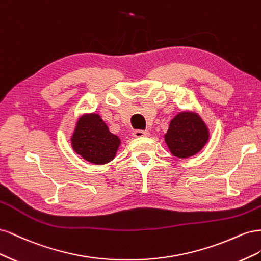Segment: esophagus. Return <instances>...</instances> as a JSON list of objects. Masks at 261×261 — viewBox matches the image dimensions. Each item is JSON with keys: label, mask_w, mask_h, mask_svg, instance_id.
I'll use <instances>...</instances> for the list:
<instances>
[{"label": "esophagus", "mask_w": 261, "mask_h": 261, "mask_svg": "<svg viewBox=\"0 0 261 261\" xmlns=\"http://www.w3.org/2000/svg\"><path fill=\"white\" fill-rule=\"evenodd\" d=\"M133 136L136 137V138H141V137H149L150 136V133L148 130H135L133 133Z\"/></svg>", "instance_id": "1"}]
</instances>
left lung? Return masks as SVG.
I'll use <instances>...</instances> for the list:
<instances>
[{
    "instance_id": "1",
    "label": "left lung",
    "mask_w": 261,
    "mask_h": 261,
    "mask_svg": "<svg viewBox=\"0 0 261 261\" xmlns=\"http://www.w3.org/2000/svg\"><path fill=\"white\" fill-rule=\"evenodd\" d=\"M209 137V129L200 115L183 111L170 122L164 140L173 155L185 159L198 153L208 143Z\"/></svg>"
}]
</instances>
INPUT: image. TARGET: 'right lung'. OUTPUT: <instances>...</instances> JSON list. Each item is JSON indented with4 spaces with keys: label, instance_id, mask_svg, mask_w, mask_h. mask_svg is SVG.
<instances>
[{
    "label": "right lung",
    "instance_id": "1",
    "mask_svg": "<svg viewBox=\"0 0 261 261\" xmlns=\"http://www.w3.org/2000/svg\"><path fill=\"white\" fill-rule=\"evenodd\" d=\"M70 144L83 159L100 165L114 159L121 139L109 130L99 114L87 113L77 120Z\"/></svg>",
    "mask_w": 261,
    "mask_h": 261
}]
</instances>
